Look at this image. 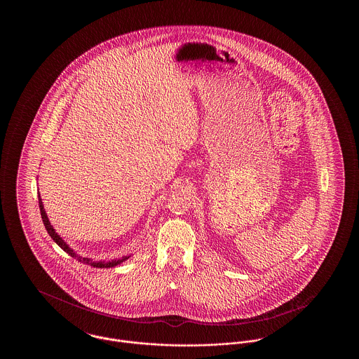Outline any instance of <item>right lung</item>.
I'll list each match as a JSON object with an SVG mask.
<instances>
[{
	"label": "right lung",
	"mask_w": 359,
	"mask_h": 359,
	"mask_svg": "<svg viewBox=\"0 0 359 359\" xmlns=\"http://www.w3.org/2000/svg\"><path fill=\"white\" fill-rule=\"evenodd\" d=\"M39 207H40V214H41V219H43V223H44V226H46V229H47V231H48V234H50V237H51L66 253H69V256L74 257V258H76L78 261H81V262H83V264H87V265H90V266H93V268H114V266H117V265H120L122 264L123 261H126L128 258L130 256H123L121 257V258H114V259H110V261H94V259H91V258H88V257H82L79 256V255H76L75 253V250L74 249H71L69 245H67V242L65 241V239L62 238L56 231H55V229H53V226H52L51 222H50V219H48V217H47V212H46V210H44V205H43V202H41V198H40V194H39Z\"/></svg>",
	"instance_id": "add662e5"
}]
</instances>
